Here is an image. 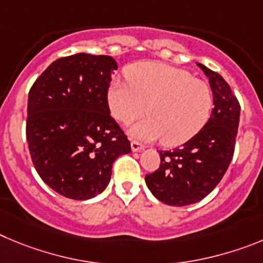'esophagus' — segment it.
I'll list each match as a JSON object with an SVG mask.
<instances>
[{"label":"esophagus","mask_w":263,"mask_h":263,"mask_svg":"<svg viewBox=\"0 0 263 263\" xmlns=\"http://www.w3.org/2000/svg\"><path fill=\"white\" fill-rule=\"evenodd\" d=\"M131 148H132V151H134V152H139V151H143L144 145H143V144H141V143H139V141L132 140Z\"/></svg>","instance_id":"34e87169"}]
</instances>
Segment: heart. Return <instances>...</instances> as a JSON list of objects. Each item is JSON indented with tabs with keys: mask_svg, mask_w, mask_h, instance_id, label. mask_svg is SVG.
Listing matches in <instances>:
<instances>
[{
	"mask_svg": "<svg viewBox=\"0 0 263 263\" xmlns=\"http://www.w3.org/2000/svg\"><path fill=\"white\" fill-rule=\"evenodd\" d=\"M128 84L111 82L107 99L111 114L123 124L146 115L131 128L141 140H156L166 146L186 143L207 123L212 91L202 80L186 70L161 63H139L126 73Z\"/></svg>",
	"mask_w": 263,
	"mask_h": 263,
	"instance_id": "heart-1",
	"label": "heart"
}]
</instances>
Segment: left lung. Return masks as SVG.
<instances>
[{
  "label": "left lung",
  "mask_w": 263,
  "mask_h": 263,
  "mask_svg": "<svg viewBox=\"0 0 263 263\" xmlns=\"http://www.w3.org/2000/svg\"><path fill=\"white\" fill-rule=\"evenodd\" d=\"M198 67L214 94L211 117L182 146L160 151V167L145 176L151 193L169 205L182 207L205 198L221 181L235 153L240 103L219 73L202 64Z\"/></svg>",
  "instance_id": "1"
}]
</instances>
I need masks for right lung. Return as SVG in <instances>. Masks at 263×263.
Here are the masks:
<instances>
[{"label":"right lung","instance_id":"1","mask_svg":"<svg viewBox=\"0 0 263 263\" xmlns=\"http://www.w3.org/2000/svg\"><path fill=\"white\" fill-rule=\"evenodd\" d=\"M115 69L111 56H67L53 61L28 93L26 137L32 164L52 190L69 199L102 193L114 161L131 152L108 107Z\"/></svg>","mask_w":263,"mask_h":263}]
</instances>
